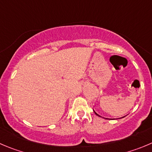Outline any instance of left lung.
Masks as SVG:
<instances>
[{"label": "left lung", "mask_w": 152, "mask_h": 152, "mask_svg": "<svg viewBox=\"0 0 152 152\" xmlns=\"http://www.w3.org/2000/svg\"><path fill=\"white\" fill-rule=\"evenodd\" d=\"M94 113H95V114H96V115H98V116H99V117H101V116H100V115H98V114H97V113H95V112H94Z\"/></svg>", "instance_id": "left-lung-1"}]
</instances>
